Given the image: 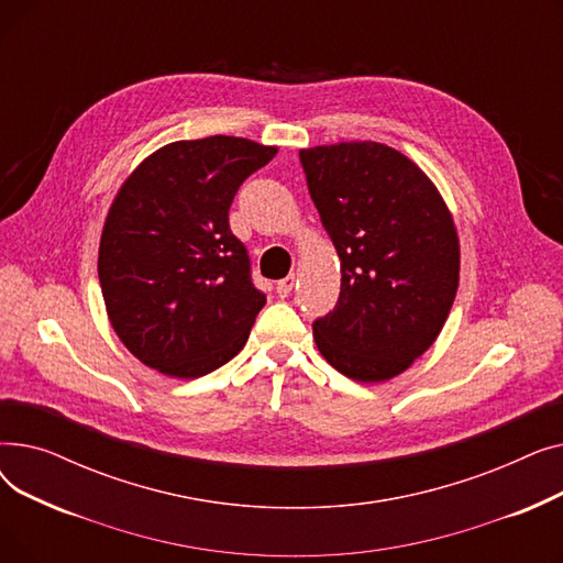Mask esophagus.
Masks as SVG:
<instances>
[{
    "instance_id": "34e87169",
    "label": "esophagus",
    "mask_w": 563,
    "mask_h": 563,
    "mask_svg": "<svg viewBox=\"0 0 563 563\" xmlns=\"http://www.w3.org/2000/svg\"><path fill=\"white\" fill-rule=\"evenodd\" d=\"M294 285H297V276H294V274H289L287 278L278 280V285H276V291H278V297H280V299L289 297V294H291V289H294Z\"/></svg>"
}]
</instances>
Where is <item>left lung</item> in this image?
Masks as SVG:
<instances>
[{"instance_id":"1","label":"left lung","mask_w":563,"mask_h":563,"mask_svg":"<svg viewBox=\"0 0 563 563\" xmlns=\"http://www.w3.org/2000/svg\"><path fill=\"white\" fill-rule=\"evenodd\" d=\"M340 257V299L312 323L317 349L361 383L406 372L452 310L461 249L448 202L395 147L342 141L299 153Z\"/></svg>"}]
</instances>
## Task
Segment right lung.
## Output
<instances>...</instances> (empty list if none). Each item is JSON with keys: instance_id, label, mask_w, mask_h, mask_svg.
<instances>
[{"instance_id": "right-lung-1", "label": "right lung", "mask_w": 563, "mask_h": 563, "mask_svg": "<svg viewBox=\"0 0 563 563\" xmlns=\"http://www.w3.org/2000/svg\"><path fill=\"white\" fill-rule=\"evenodd\" d=\"M276 153L223 134L173 141L118 189L98 276L111 329L143 365L198 378L244 349L266 299L228 212L236 189Z\"/></svg>"}]
</instances>
